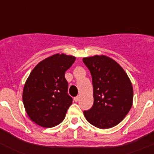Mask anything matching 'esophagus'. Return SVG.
Returning <instances> with one entry per match:
<instances>
[{
	"mask_svg": "<svg viewBox=\"0 0 154 154\" xmlns=\"http://www.w3.org/2000/svg\"><path fill=\"white\" fill-rule=\"evenodd\" d=\"M79 99H80V96H76V97H75V98H74L75 102H78V101H79Z\"/></svg>",
	"mask_w": 154,
	"mask_h": 154,
	"instance_id": "obj_1",
	"label": "esophagus"
}]
</instances>
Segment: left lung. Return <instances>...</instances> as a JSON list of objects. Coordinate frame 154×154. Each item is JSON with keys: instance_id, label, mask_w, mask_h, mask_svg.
I'll use <instances>...</instances> for the list:
<instances>
[{"instance_id": "8db88e82", "label": "left lung", "mask_w": 154, "mask_h": 154, "mask_svg": "<svg viewBox=\"0 0 154 154\" xmlns=\"http://www.w3.org/2000/svg\"><path fill=\"white\" fill-rule=\"evenodd\" d=\"M90 71L94 103L84 116L99 129H109L123 120L133 105V89L129 76L120 65L106 55L82 58Z\"/></svg>"}]
</instances>
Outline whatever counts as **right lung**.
I'll list each match as a JSON object with an SVG mask.
<instances>
[{
    "mask_svg": "<svg viewBox=\"0 0 154 154\" xmlns=\"http://www.w3.org/2000/svg\"><path fill=\"white\" fill-rule=\"evenodd\" d=\"M75 57L57 53L42 60L33 69L23 89L24 106L37 125L51 128L64 120L72 99L68 95L65 71Z\"/></svg>",
    "mask_w": 154,
    "mask_h": 154,
    "instance_id": "right-lung-1",
    "label": "right lung"
}]
</instances>
